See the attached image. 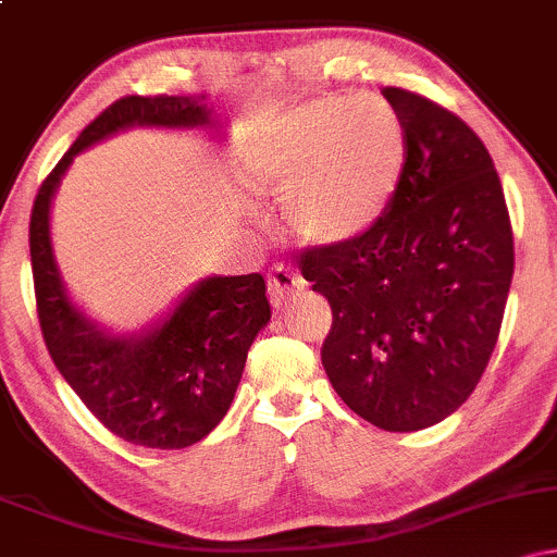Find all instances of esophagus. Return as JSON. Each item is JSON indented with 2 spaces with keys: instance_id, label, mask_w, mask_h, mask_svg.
<instances>
[{
  "instance_id": "obj_1",
  "label": "esophagus",
  "mask_w": 557,
  "mask_h": 557,
  "mask_svg": "<svg viewBox=\"0 0 557 557\" xmlns=\"http://www.w3.org/2000/svg\"><path fill=\"white\" fill-rule=\"evenodd\" d=\"M300 287H304V280L285 264H274L272 274L267 277V290H270V300L274 306H283L287 298L296 296Z\"/></svg>"
}]
</instances>
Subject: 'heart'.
Masks as SVG:
<instances>
[{
    "instance_id": "b5f03b06",
    "label": "heart",
    "mask_w": 557,
    "mask_h": 557,
    "mask_svg": "<svg viewBox=\"0 0 557 557\" xmlns=\"http://www.w3.org/2000/svg\"><path fill=\"white\" fill-rule=\"evenodd\" d=\"M403 170V127L374 96H322L283 117L261 151L259 183L283 198L293 235L343 246L385 212Z\"/></svg>"
}]
</instances>
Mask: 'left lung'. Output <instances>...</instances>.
Wrapping results in <instances>:
<instances>
[{
    "label": "left lung",
    "mask_w": 557,
    "mask_h": 557,
    "mask_svg": "<svg viewBox=\"0 0 557 557\" xmlns=\"http://www.w3.org/2000/svg\"><path fill=\"white\" fill-rule=\"evenodd\" d=\"M403 127V170L367 233L306 248L300 274L330 300L322 363L345 406L417 432L474 393L500 335L513 230L482 138L406 88H382Z\"/></svg>",
    "instance_id": "1"
}]
</instances>
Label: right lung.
<instances>
[{
  "instance_id": "right-lung-1",
  "label": "right lung",
  "mask_w": 557,
  "mask_h": 557,
  "mask_svg": "<svg viewBox=\"0 0 557 557\" xmlns=\"http://www.w3.org/2000/svg\"><path fill=\"white\" fill-rule=\"evenodd\" d=\"M203 96H123L70 146L38 188L30 267L44 343L101 424L133 445L177 450L207 437L227 413L253 337L270 322L261 274L207 277L168 319L140 335H112L67 296L49 238V209L75 154L127 127H212Z\"/></svg>"
}]
</instances>
